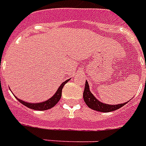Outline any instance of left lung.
<instances>
[{"instance_id": "left-lung-1", "label": "left lung", "mask_w": 146, "mask_h": 146, "mask_svg": "<svg viewBox=\"0 0 146 146\" xmlns=\"http://www.w3.org/2000/svg\"><path fill=\"white\" fill-rule=\"evenodd\" d=\"M83 97H84V100L85 102V103L90 109L96 110V111H98V112H102V113H108V112H112V111H114V110H118L119 108L123 106L126 103H127V102H124V103H122V104L109 105L101 102L100 101H98L94 95H92V92H90V88H89L88 81H86L85 83V87H84Z\"/></svg>"}]
</instances>
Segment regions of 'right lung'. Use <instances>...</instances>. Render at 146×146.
Here are the masks:
<instances>
[{"label": "right lung", "instance_id": "1", "mask_svg": "<svg viewBox=\"0 0 146 146\" xmlns=\"http://www.w3.org/2000/svg\"><path fill=\"white\" fill-rule=\"evenodd\" d=\"M70 80H67L65 82H63L60 85V87L58 88V89L57 90V92H55L54 94L51 98L48 99L47 101L43 102H37V103H29V102H24L23 100H21L19 98H18L17 97H15L16 99H18V101H19V102H21L22 104L24 105L25 106L30 108V109H32V110H40V111H43V110H47L51 109L53 106H54L55 105L57 104L58 101L60 100L61 96H62V88H63V86L66 84Z\"/></svg>", "mask_w": 146, "mask_h": 146}]
</instances>
